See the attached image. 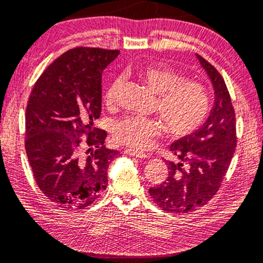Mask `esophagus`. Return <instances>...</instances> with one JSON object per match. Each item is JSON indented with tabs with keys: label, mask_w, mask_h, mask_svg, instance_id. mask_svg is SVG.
<instances>
[{
	"label": "esophagus",
	"mask_w": 263,
	"mask_h": 263,
	"mask_svg": "<svg viewBox=\"0 0 263 263\" xmlns=\"http://www.w3.org/2000/svg\"><path fill=\"white\" fill-rule=\"evenodd\" d=\"M124 154L129 155V156H134V157H139V158H147L148 155L141 152H137V150H133V149H126L124 150Z\"/></svg>",
	"instance_id": "1"
}]
</instances>
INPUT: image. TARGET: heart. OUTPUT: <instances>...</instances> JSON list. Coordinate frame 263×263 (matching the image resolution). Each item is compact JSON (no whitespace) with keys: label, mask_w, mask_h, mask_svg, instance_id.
Returning <instances> with one entry per match:
<instances>
[{"label":"heart","mask_w":263,"mask_h":263,"mask_svg":"<svg viewBox=\"0 0 263 263\" xmlns=\"http://www.w3.org/2000/svg\"><path fill=\"white\" fill-rule=\"evenodd\" d=\"M136 74L156 94L155 109L161 117L126 116L116 122L114 139L120 144L134 150H144L163 134L167 126L174 137H185L195 133L210 113V94L199 81L184 79L182 73L163 64H148L137 68ZM120 79H114L103 94L108 107L115 105Z\"/></svg>","instance_id":"obj_1"}]
</instances>
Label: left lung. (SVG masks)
<instances>
[{
    "mask_svg": "<svg viewBox=\"0 0 263 263\" xmlns=\"http://www.w3.org/2000/svg\"><path fill=\"white\" fill-rule=\"evenodd\" d=\"M196 55L213 85L214 105L203 126L170 145L178 162H167L165 182L149 189L155 203L169 213L191 212L212 199L236 147L234 107L225 80L208 60Z\"/></svg>",
    "mask_w": 263,
    "mask_h": 263,
    "instance_id": "left-lung-1",
    "label": "left lung"
}]
</instances>
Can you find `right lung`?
Instances as JSON below:
<instances>
[{"mask_svg":"<svg viewBox=\"0 0 263 263\" xmlns=\"http://www.w3.org/2000/svg\"><path fill=\"white\" fill-rule=\"evenodd\" d=\"M119 53L68 50L47 66L29 97L25 152L38 187L59 208H87L108 184L107 169L119 152L105 147L107 133L93 122L101 113L102 72Z\"/></svg>","mask_w":263,"mask_h":263,"instance_id":"right-lung-1","label":"right lung"}]
</instances>
